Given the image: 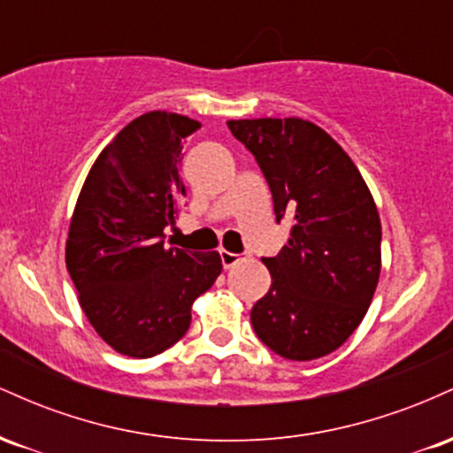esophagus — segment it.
Listing matches in <instances>:
<instances>
[{
  "label": "esophagus",
  "mask_w": 453,
  "mask_h": 453,
  "mask_svg": "<svg viewBox=\"0 0 453 453\" xmlns=\"http://www.w3.org/2000/svg\"><path fill=\"white\" fill-rule=\"evenodd\" d=\"M219 256H221V264H223V268H232V266H236L238 262H241V259H244L241 253H230V251H219Z\"/></svg>",
  "instance_id": "34e87169"
}]
</instances>
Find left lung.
I'll return each mask as SVG.
<instances>
[{
  "instance_id": "1",
  "label": "left lung",
  "mask_w": 453,
  "mask_h": 453,
  "mask_svg": "<svg viewBox=\"0 0 453 453\" xmlns=\"http://www.w3.org/2000/svg\"><path fill=\"white\" fill-rule=\"evenodd\" d=\"M270 187L277 221L292 219L279 256L262 257L268 294L251 309L257 339L296 362L327 356L360 326L381 273V221L360 170L304 119L227 121Z\"/></svg>"
}]
</instances>
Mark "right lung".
<instances>
[{"mask_svg":"<svg viewBox=\"0 0 453 453\" xmlns=\"http://www.w3.org/2000/svg\"><path fill=\"white\" fill-rule=\"evenodd\" d=\"M200 123L140 114L97 155L78 196L65 266L89 324L114 351L153 357L185 336L191 304L221 274L217 251L165 247L185 197L183 142Z\"/></svg>","mask_w":453,"mask_h":453,"instance_id":"right-lung-1","label":"right lung"}]
</instances>
